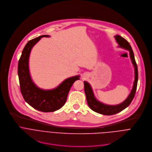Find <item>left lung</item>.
Here are the masks:
<instances>
[{"instance_id":"left-lung-1","label":"left lung","mask_w":152,"mask_h":152,"mask_svg":"<svg viewBox=\"0 0 152 152\" xmlns=\"http://www.w3.org/2000/svg\"><path fill=\"white\" fill-rule=\"evenodd\" d=\"M114 38L118 45V48L124 49L129 52L130 58L131 59V62L134 67L135 80L134 82L132 89L128 97L124 100V101L118 104L110 105L104 104L100 102L96 98L90 84L86 81L83 82L84 90L86 98V101H87L88 104L90 107V109H91L96 113L105 115H111L118 113L121 111L124 110L125 108H126L130 104H131L136 93L138 79L137 65L136 64L134 54L131 45H130L129 43L124 38H123L118 35H115Z\"/></svg>"}]
</instances>
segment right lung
<instances>
[{
	"mask_svg": "<svg viewBox=\"0 0 152 152\" xmlns=\"http://www.w3.org/2000/svg\"><path fill=\"white\" fill-rule=\"evenodd\" d=\"M49 37L48 35H44L28 41L23 50L18 64V76L21 94L30 106L44 113L53 112L61 108L66 102L72 85L80 77L79 75L69 77L51 90L40 88L33 82L29 67L31 50L41 38Z\"/></svg>",
	"mask_w": 152,
	"mask_h": 152,
	"instance_id": "right-lung-1",
	"label": "right lung"
}]
</instances>
